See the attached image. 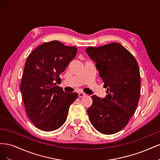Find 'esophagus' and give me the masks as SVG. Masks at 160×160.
<instances>
[{
    "instance_id": "1",
    "label": "esophagus",
    "mask_w": 160,
    "mask_h": 160,
    "mask_svg": "<svg viewBox=\"0 0 160 160\" xmlns=\"http://www.w3.org/2000/svg\"><path fill=\"white\" fill-rule=\"evenodd\" d=\"M78 95H79V98H83V97L86 96V94L83 93H79Z\"/></svg>"
}]
</instances>
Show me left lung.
Segmentation results:
<instances>
[{
    "label": "left lung",
    "instance_id": "8db88e82",
    "mask_svg": "<svg viewBox=\"0 0 160 160\" xmlns=\"http://www.w3.org/2000/svg\"><path fill=\"white\" fill-rule=\"evenodd\" d=\"M85 51L96 62L108 93L103 99L91 96L93 104L87 111L91 123L101 133H115L126 126L137 108L140 97L138 62L118 42L88 47Z\"/></svg>",
    "mask_w": 160,
    "mask_h": 160
}]
</instances>
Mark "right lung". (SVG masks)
I'll list each match as a JSON object with an SVG mask.
<instances>
[{
	"mask_svg": "<svg viewBox=\"0 0 160 160\" xmlns=\"http://www.w3.org/2000/svg\"><path fill=\"white\" fill-rule=\"evenodd\" d=\"M75 47L58 41L45 42L34 49L26 61L21 91L26 113L41 130L52 132L67 119L70 105L78 97L66 93L54 82L77 55Z\"/></svg>",
	"mask_w": 160,
	"mask_h": 160,
	"instance_id": "obj_1",
	"label": "right lung"
}]
</instances>
